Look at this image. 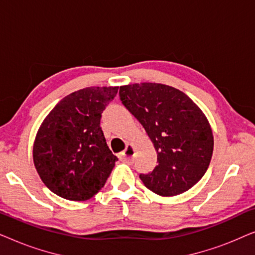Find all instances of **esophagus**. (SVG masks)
<instances>
[{"mask_svg": "<svg viewBox=\"0 0 255 255\" xmlns=\"http://www.w3.org/2000/svg\"><path fill=\"white\" fill-rule=\"evenodd\" d=\"M134 154V148L132 145H128L127 148L124 149L123 152L121 153V159L125 162H131L132 161V156Z\"/></svg>", "mask_w": 255, "mask_h": 255, "instance_id": "1", "label": "esophagus"}]
</instances>
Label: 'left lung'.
<instances>
[{
    "instance_id": "1",
    "label": "left lung",
    "mask_w": 255,
    "mask_h": 255,
    "mask_svg": "<svg viewBox=\"0 0 255 255\" xmlns=\"http://www.w3.org/2000/svg\"><path fill=\"white\" fill-rule=\"evenodd\" d=\"M124 107L137 118L158 153V166L139 177L160 196L189 190L207 172L214 135L202 110L186 94L161 83L122 86Z\"/></svg>"
}]
</instances>
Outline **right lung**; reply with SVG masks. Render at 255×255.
I'll return each instance as SVG.
<instances>
[{"label": "right lung", "mask_w": 255, "mask_h": 255, "mask_svg": "<svg viewBox=\"0 0 255 255\" xmlns=\"http://www.w3.org/2000/svg\"><path fill=\"white\" fill-rule=\"evenodd\" d=\"M118 87H89L69 94L41 123L33 162L52 193L87 201L102 189L117 161L108 147L101 117Z\"/></svg>", "instance_id": "add662e5"}]
</instances>
